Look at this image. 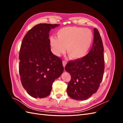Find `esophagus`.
<instances>
[{
    "mask_svg": "<svg viewBox=\"0 0 123 123\" xmlns=\"http://www.w3.org/2000/svg\"><path fill=\"white\" fill-rule=\"evenodd\" d=\"M67 64V62L66 61H62V65H63V66L64 67V68H65V67L66 66Z\"/></svg>",
    "mask_w": 123,
    "mask_h": 123,
    "instance_id": "esophagus-1",
    "label": "esophagus"
}]
</instances>
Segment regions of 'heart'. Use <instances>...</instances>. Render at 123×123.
<instances>
[{
  "mask_svg": "<svg viewBox=\"0 0 123 123\" xmlns=\"http://www.w3.org/2000/svg\"><path fill=\"white\" fill-rule=\"evenodd\" d=\"M57 38L51 36L50 44L53 54L59 56L66 50L71 59L77 60L86 55L92 43L93 35L88 29L77 27L62 28L57 32Z\"/></svg>",
  "mask_w": 123,
  "mask_h": 123,
  "instance_id": "heart-1",
  "label": "heart"
}]
</instances>
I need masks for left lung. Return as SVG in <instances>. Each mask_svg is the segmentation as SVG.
Listing matches in <instances>:
<instances>
[{
    "instance_id": "1",
    "label": "left lung",
    "mask_w": 123,
    "mask_h": 123,
    "mask_svg": "<svg viewBox=\"0 0 123 123\" xmlns=\"http://www.w3.org/2000/svg\"><path fill=\"white\" fill-rule=\"evenodd\" d=\"M65 69L71 77L67 90L71 98L86 100L96 92L105 69L104 46L97 29H94L93 43L89 52L82 58L70 61Z\"/></svg>"
}]
</instances>
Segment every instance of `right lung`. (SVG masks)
I'll return each instance as SVG.
<instances>
[{
	"instance_id": "1",
	"label": "right lung",
	"mask_w": 123,
	"mask_h": 123,
	"mask_svg": "<svg viewBox=\"0 0 123 123\" xmlns=\"http://www.w3.org/2000/svg\"><path fill=\"white\" fill-rule=\"evenodd\" d=\"M59 25L39 24L26 33L19 50V72L21 82L34 98L50 94L55 79L64 71L62 59L51 51L49 33Z\"/></svg>"
}]
</instances>
